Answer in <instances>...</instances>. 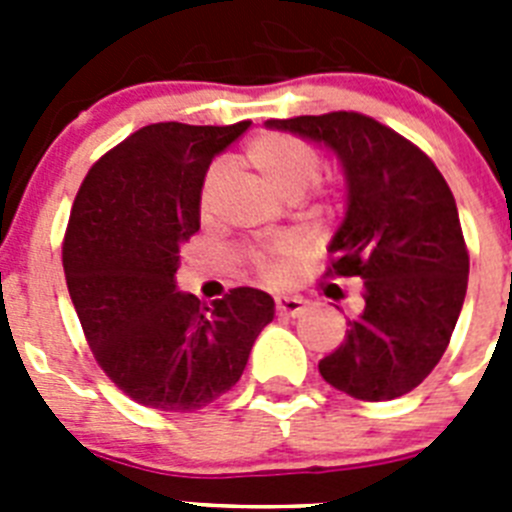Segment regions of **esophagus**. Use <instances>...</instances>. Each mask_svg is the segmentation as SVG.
I'll list each match as a JSON object with an SVG mask.
<instances>
[{
    "label": "esophagus",
    "instance_id": "obj_1",
    "mask_svg": "<svg viewBox=\"0 0 512 512\" xmlns=\"http://www.w3.org/2000/svg\"><path fill=\"white\" fill-rule=\"evenodd\" d=\"M305 310H307V305H305V300H300V297H277L279 315H287V318H300Z\"/></svg>",
    "mask_w": 512,
    "mask_h": 512
}]
</instances>
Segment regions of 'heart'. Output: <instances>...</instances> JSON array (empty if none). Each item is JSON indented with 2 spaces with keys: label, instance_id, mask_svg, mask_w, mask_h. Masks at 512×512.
Here are the masks:
<instances>
[{
  "label": "heart",
  "instance_id": "1",
  "mask_svg": "<svg viewBox=\"0 0 512 512\" xmlns=\"http://www.w3.org/2000/svg\"><path fill=\"white\" fill-rule=\"evenodd\" d=\"M243 166L259 176L261 182L274 194L284 200L295 202L302 194L320 179L323 171V158L310 143L295 138L289 133H277V130H266V133L253 135L241 151ZM225 187L223 169L212 166L200 184V205L202 220H210L220 205V194ZM300 246L295 241H277L266 243V246H251L243 251V264L248 266L251 274H256L264 282H282L287 274L300 261Z\"/></svg>",
  "mask_w": 512,
  "mask_h": 512
}]
</instances>
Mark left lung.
Wrapping results in <instances>:
<instances>
[{"instance_id":"8db88e82","label":"left lung","mask_w":512,"mask_h":512,"mask_svg":"<svg viewBox=\"0 0 512 512\" xmlns=\"http://www.w3.org/2000/svg\"><path fill=\"white\" fill-rule=\"evenodd\" d=\"M341 158L348 212L325 277L364 279V310L320 361L328 384L364 402L415 390L441 361L469 282V251L449 184L428 153L361 112L269 120Z\"/></svg>"}]
</instances>
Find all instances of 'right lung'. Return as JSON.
I'll return each mask as SVG.
<instances>
[{"instance_id":"add662e5","label":"right lung","mask_w":512,"mask_h":512,"mask_svg":"<svg viewBox=\"0 0 512 512\" xmlns=\"http://www.w3.org/2000/svg\"><path fill=\"white\" fill-rule=\"evenodd\" d=\"M251 122H153L84 176L63 235V274L94 361L130 400L192 413L246 369L274 300L230 289L210 307L176 292L179 246L200 230V184Z\"/></svg>"}]
</instances>
